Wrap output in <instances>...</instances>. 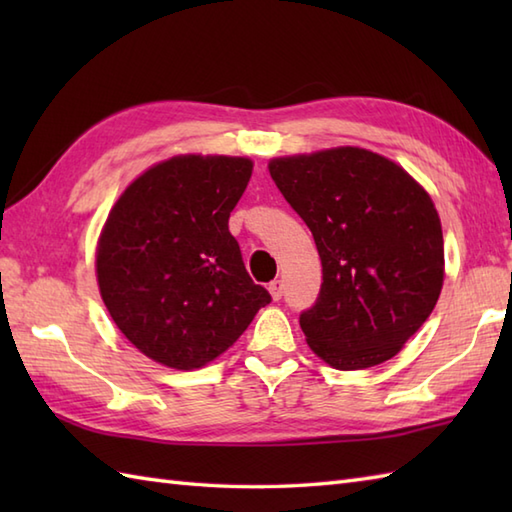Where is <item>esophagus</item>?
<instances>
[{
  "label": "esophagus",
  "instance_id": "34e87169",
  "mask_svg": "<svg viewBox=\"0 0 512 512\" xmlns=\"http://www.w3.org/2000/svg\"><path fill=\"white\" fill-rule=\"evenodd\" d=\"M268 290H270V295H273L275 301H279L281 297H284V284H281V279H273V281H270Z\"/></svg>",
  "mask_w": 512,
  "mask_h": 512
}]
</instances>
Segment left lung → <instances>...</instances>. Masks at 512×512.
Instances as JSON below:
<instances>
[{
	"instance_id": "obj_1",
	"label": "left lung",
	"mask_w": 512,
	"mask_h": 512,
	"mask_svg": "<svg viewBox=\"0 0 512 512\" xmlns=\"http://www.w3.org/2000/svg\"><path fill=\"white\" fill-rule=\"evenodd\" d=\"M268 169L321 257L319 297L299 314L312 352L336 369L389 361L442 290V226L427 191L358 147L277 158Z\"/></svg>"
}]
</instances>
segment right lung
Wrapping results in <instances>:
<instances>
[{
  "mask_svg": "<svg viewBox=\"0 0 512 512\" xmlns=\"http://www.w3.org/2000/svg\"><path fill=\"white\" fill-rule=\"evenodd\" d=\"M250 173L248 158H171L129 184L107 217L101 297L118 330L162 365L213 361L273 299L228 231Z\"/></svg>",
  "mask_w": 512,
  "mask_h": 512,
  "instance_id": "1",
  "label": "right lung"
}]
</instances>
